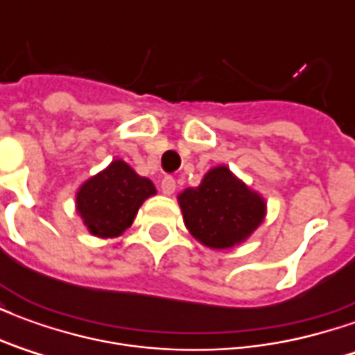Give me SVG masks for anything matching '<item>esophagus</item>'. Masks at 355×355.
<instances>
[{
	"instance_id": "34e87169",
	"label": "esophagus",
	"mask_w": 355,
	"mask_h": 355,
	"mask_svg": "<svg viewBox=\"0 0 355 355\" xmlns=\"http://www.w3.org/2000/svg\"><path fill=\"white\" fill-rule=\"evenodd\" d=\"M175 188H177V182H175V178L173 177H165L162 180V192L165 196H171V193L175 192Z\"/></svg>"
}]
</instances>
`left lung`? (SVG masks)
I'll list each match as a JSON object with an SVG mask.
<instances>
[{"label":"left lung","mask_w":355,"mask_h":355,"mask_svg":"<svg viewBox=\"0 0 355 355\" xmlns=\"http://www.w3.org/2000/svg\"><path fill=\"white\" fill-rule=\"evenodd\" d=\"M186 228L211 249H230L245 241L266 215V201L226 165L209 171L198 188L178 193Z\"/></svg>","instance_id":"8db88e82"}]
</instances>
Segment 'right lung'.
<instances>
[{"label": "right lung", "mask_w": 355, "mask_h": 355, "mask_svg": "<svg viewBox=\"0 0 355 355\" xmlns=\"http://www.w3.org/2000/svg\"><path fill=\"white\" fill-rule=\"evenodd\" d=\"M155 193V186L121 159L83 182L76 207L87 230L96 238H117L135 220L139 207Z\"/></svg>", "instance_id": "right-lung-1"}]
</instances>
